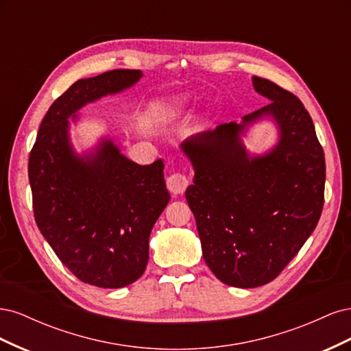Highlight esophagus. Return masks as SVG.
Returning <instances> with one entry per match:
<instances>
[{
    "label": "esophagus",
    "mask_w": 351,
    "mask_h": 351,
    "mask_svg": "<svg viewBox=\"0 0 351 351\" xmlns=\"http://www.w3.org/2000/svg\"><path fill=\"white\" fill-rule=\"evenodd\" d=\"M168 190L174 195H183L189 186V178L182 173H174L167 178Z\"/></svg>",
    "instance_id": "esophagus-1"
}]
</instances>
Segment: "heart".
Here are the masks:
<instances>
[{
	"mask_svg": "<svg viewBox=\"0 0 351 351\" xmlns=\"http://www.w3.org/2000/svg\"><path fill=\"white\" fill-rule=\"evenodd\" d=\"M189 99L183 95L156 99L149 107V117L155 123H167L184 110Z\"/></svg>",
	"mask_w": 351,
	"mask_h": 351,
	"instance_id": "b5f03b06",
	"label": "heart"
}]
</instances>
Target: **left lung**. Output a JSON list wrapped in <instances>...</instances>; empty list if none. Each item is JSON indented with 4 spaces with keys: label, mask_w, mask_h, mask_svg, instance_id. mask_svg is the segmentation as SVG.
Listing matches in <instances>:
<instances>
[{
    "label": "left lung",
    "mask_w": 351,
    "mask_h": 351,
    "mask_svg": "<svg viewBox=\"0 0 351 351\" xmlns=\"http://www.w3.org/2000/svg\"><path fill=\"white\" fill-rule=\"evenodd\" d=\"M253 86L272 102L243 121L277 120L281 141L269 155L249 159L236 123L183 145L195 167L186 199L204 259L219 281L240 289L278 277L315 230L325 192L324 149L302 101L268 79L254 76Z\"/></svg>",
    "instance_id": "left-lung-1"
}]
</instances>
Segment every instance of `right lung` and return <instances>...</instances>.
Segmentation results:
<instances>
[{"mask_svg": "<svg viewBox=\"0 0 351 351\" xmlns=\"http://www.w3.org/2000/svg\"><path fill=\"white\" fill-rule=\"evenodd\" d=\"M141 76V70L117 69L73 83L49 107L29 156L39 231L71 274L101 289H120L145 272L152 227L169 202L164 162L134 164L111 142L93 159L76 158L67 119Z\"/></svg>", "mask_w": 351, "mask_h": 351, "instance_id": "right-lung-1", "label": "right lung"}]
</instances>
